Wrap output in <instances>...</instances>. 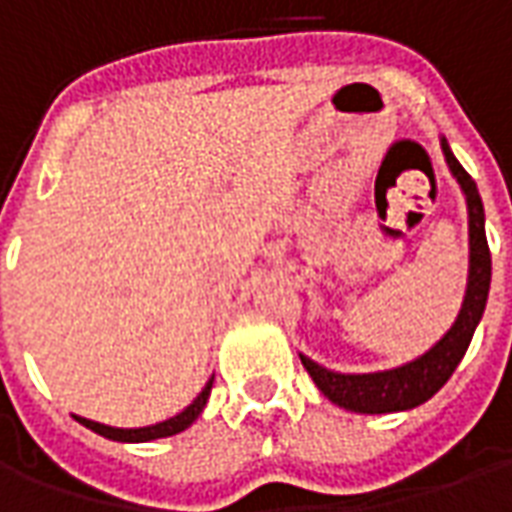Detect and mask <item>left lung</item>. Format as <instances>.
I'll list each match as a JSON object with an SVG mask.
<instances>
[{"mask_svg":"<svg viewBox=\"0 0 512 512\" xmlns=\"http://www.w3.org/2000/svg\"><path fill=\"white\" fill-rule=\"evenodd\" d=\"M441 150L447 158L452 178L466 194V208H469V282H466V296L458 318L450 326V332L441 337L430 351L406 362V365L381 370V373H334L318 362H312L304 354L301 365L307 367L315 386L323 395L332 400L334 406L356 414H392V411H408V408L422 406L425 400L439 392L441 386L450 381L455 367L461 365L466 348L472 343V334L477 323L483 318L488 288H491V252L485 241V211L480 191L472 175L458 164L452 156L447 139L441 136Z\"/></svg>","mask_w":512,"mask_h":512,"instance_id":"1","label":"left lung"}]
</instances>
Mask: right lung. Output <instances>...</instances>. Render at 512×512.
I'll list each match as a JSON object with an SVG mask.
<instances>
[{
  "mask_svg": "<svg viewBox=\"0 0 512 512\" xmlns=\"http://www.w3.org/2000/svg\"><path fill=\"white\" fill-rule=\"evenodd\" d=\"M211 386L213 378L208 384L202 386V392L194 400H191V406H186L180 414L175 417L164 419V422H156V425H147V428H112V425H101V422H93V419H84L76 417V422H82L84 428L95 430L98 436H104V439L112 441H153V439H167V436H175L180 430H186L194 422V419L200 417L202 408L208 403V395H211Z\"/></svg>",
  "mask_w": 512,
  "mask_h": 512,
  "instance_id": "add662e5",
  "label": "right lung"
}]
</instances>
